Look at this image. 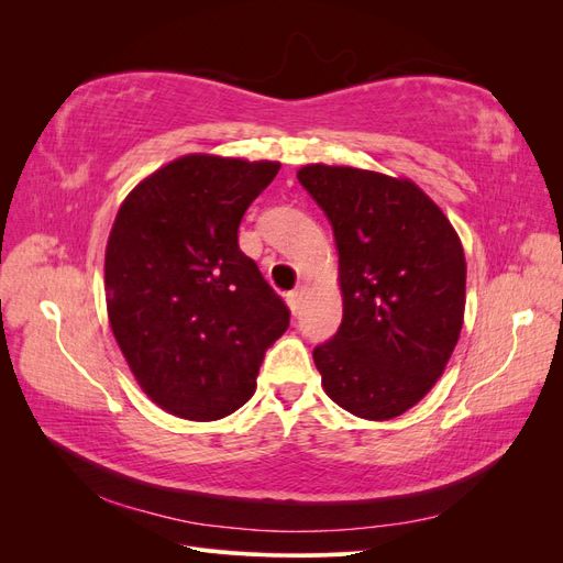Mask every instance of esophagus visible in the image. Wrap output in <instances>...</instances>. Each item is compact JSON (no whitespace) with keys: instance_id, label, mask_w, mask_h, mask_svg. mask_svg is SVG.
Listing matches in <instances>:
<instances>
[{"instance_id":"obj_1","label":"esophagus","mask_w":563,"mask_h":563,"mask_svg":"<svg viewBox=\"0 0 563 563\" xmlns=\"http://www.w3.org/2000/svg\"><path fill=\"white\" fill-rule=\"evenodd\" d=\"M308 291H310L308 284H300V286L296 288V291L288 294V298H286V300H288V308L294 310V314H298V312H300L305 298H308Z\"/></svg>"}]
</instances>
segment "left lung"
I'll return each instance as SVG.
<instances>
[{
  "label": "left lung",
  "instance_id": "1",
  "mask_svg": "<svg viewBox=\"0 0 563 563\" xmlns=\"http://www.w3.org/2000/svg\"><path fill=\"white\" fill-rule=\"evenodd\" d=\"M298 180L333 228L343 291L338 333L312 352L323 391L360 418H397L432 389L463 329V244L406 178L308 164Z\"/></svg>",
  "mask_w": 563,
  "mask_h": 563
}]
</instances>
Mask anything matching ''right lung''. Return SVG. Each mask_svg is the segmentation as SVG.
<instances>
[{
	"mask_svg": "<svg viewBox=\"0 0 563 563\" xmlns=\"http://www.w3.org/2000/svg\"><path fill=\"white\" fill-rule=\"evenodd\" d=\"M279 166L187 155L119 207L106 249L110 327L145 395L178 418L244 406L288 329L291 312L236 240Z\"/></svg>",
	"mask_w": 563,
	"mask_h": 563,
	"instance_id": "1",
	"label": "right lung"
}]
</instances>
